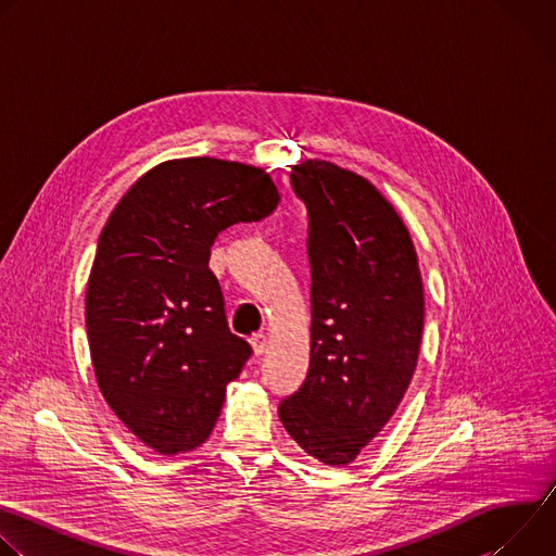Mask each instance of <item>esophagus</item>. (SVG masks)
Returning <instances> with one entry per match:
<instances>
[{
  "label": "esophagus",
  "mask_w": 556,
  "mask_h": 556,
  "mask_svg": "<svg viewBox=\"0 0 556 556\" xmlns=\"http://www.w3.org/2000/svg\"><path fill=\"white\" fill-rule=\"evenodd\" d=\"M251 345H253V352H255V356H262V354L266 352V337H264L262 332L253 334V337H251Z\"/></svg>",
  "instance_id": "34e87169"
}]
</instances>
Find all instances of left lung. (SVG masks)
Returning a JSON list of instances; mask_svg holds the SVG:
<instances>
[{
    "mask_svg": "<svg viewBox=\"0 0 556 556\" xmlns=\"http://www.w3.org/2000/svg\"><path fill=\"white\" fill-rule=\"evenodd\" d=\"M307 208L309 367L279 405L290 438L345 466L399 409L414 378L425 288L412 235L363 176L328 161L290 174Z\"/></svg>",
    "mask_w": 556,
    "mask_h": 556,
    "instance_id": "1",
    "label": "left lung"
}]
</instances>
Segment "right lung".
<instances>
[{
	"label": "right lung",
	"mask_w": 556,
	"mask_h": 556,
	"mask_svg": "<svg viewBox=\"0 0 556 556\" xmlns=\"http://www.w3.org/2000/svg\"><path fill=\"white\" fill-rule=\"evenodd\" d=\"M279 200L260 167L178 157L140 176L108 217L86 292L90 354L103 399L149 448L178 455L211 435L253 352L228 330L211 247Z\"/></svg>",
	"instance_id": "add662e5"
}]
</instances>
